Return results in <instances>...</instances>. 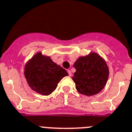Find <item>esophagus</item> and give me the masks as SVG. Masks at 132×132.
Masks as SVG:
<instances>
[{
	"label": "esophagus",
	"mask_w": 132,
	"mask_h": 132,
	"mask_svg": "<svg viewBox=\"0 0 132 132\" xmlns=\"http://www.w3.org/2000/svg\"><path fill=\"white\" fill-rule=\"evenodd\" d=\"M68 75H69V76H72V72H71V71L70 70H68Z\"/></svg>",
	"instance_id": "obj_1"
}]
</instances>
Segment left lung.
<instances>
[{"mask_svg": "<svg viewBox=\"0 0 132 132\" xmlns=\"http://www.w3.org/2000/svg\"><path fill=\"white\" fill-rule=\"evenodd\" d=\"M76 71L72 80L78 92L87 96L99 93L106 86L109 70L106 62L99 55L92 52L80 57L74 64Z\"/></svg>", "mask_w": 132, "mask_h": 132, "instance_id": "left-lung-1", "label": "left lung"}]
</instances>
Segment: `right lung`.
Masks as SVG:
<instances>
[{
	"mask_svg": "<svg viewBox=\"0 0 132 132\" xmlns=\"http://www.w3.org/2000/svg\"><path fill=\"white\" fill-rule=\"evenodd\" d=\"M68 75L66 70L41 52L34 55L24 68V76L29 86L44 96L54 91L58 82Z\"/></svg>",
	"mask_w": 132,
	"mask_h": 132,
	"instance_id": "1",
	"label": "right lung"
}]
</instances>
